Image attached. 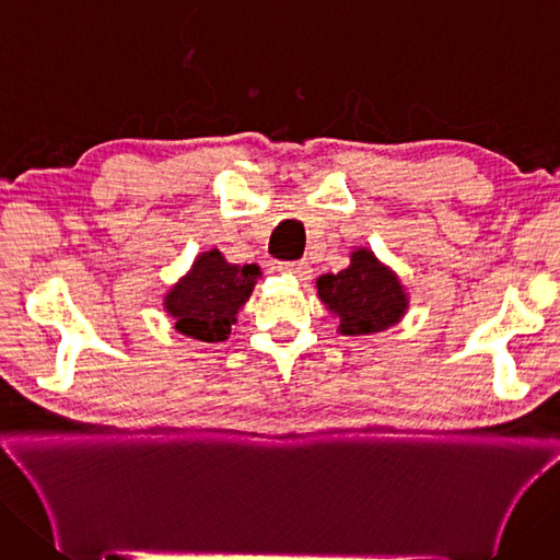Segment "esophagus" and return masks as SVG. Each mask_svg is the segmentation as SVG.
<instances>
[{"instance_id": "34e87169", "label": "esophagus", "mask_w": 560, "mask_h": 560, "mask_svg": "<svg viewBox=\"0 0 560 560\" xmlns=\"http://www.w3.org/2000/svg\"><path fill=\"white\" fill-rule=\"evenodd\" d=\"M279 272L281 275H291L300 281H304L306 277H310V265L302 262V260H293V262H279Z\"/></svg>"}]
</instances>
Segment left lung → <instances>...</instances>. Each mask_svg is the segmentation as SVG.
Masks as SVG:
<instances>
[{
    "instance_id": "8db88e82",
    "label": "left lung",
    "mask_w": 560,
    "mask_h": 560,
    "mask_svg": "<svg viewBox=\"0 0 560 560\" xmlns=\"http://www.w3.org/2000/svg\"><path fill=\"white\" fill-rule=\"evenodd\" d=\"M349 258L347 269L316 279L318 300L339 318L337 332L374 335L398 326L409 310L400 277L378 260L372 248L358 246Z\"/></svg>"
}]
</instances>
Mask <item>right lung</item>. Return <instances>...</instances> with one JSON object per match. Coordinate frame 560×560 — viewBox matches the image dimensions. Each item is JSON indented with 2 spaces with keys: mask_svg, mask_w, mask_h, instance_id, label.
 <instances>
[{
  "mask_svg": "<svg viewBox=\"0 0 560 560\" xmlns=\"http://www.w3.org/2000/svg\"><path fill=\"white\" fill-rule=\"evenodd\" d=\"M262 277L258 265L228 262L219 248L205 250L162 298L174 330L200 341H225L242 306Z\"/></svg>",
  "mask_w": 560,
  "mask_h": 560,
  "instance_id": "add662e5",
  "label": "right lung"
}]
</instances>
